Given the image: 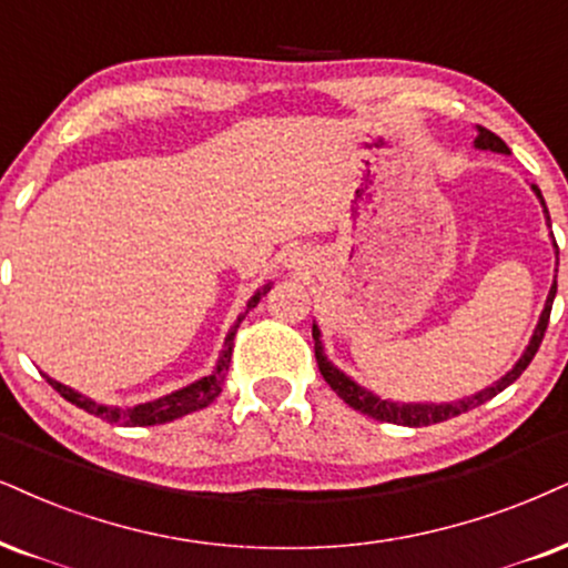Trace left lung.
<instances>
[{
  "label": "left lung",
  "mask_w": 568,
  "mask_h": 568,
  "mask_svg": "<svg viewBox=\"0 0 568 568\" xmlns=\"http://www.w3.org/2000/svg\"><path fill=\"white\" fill-rule=\"evenodd\" d=\"M474 146L477 150H493V152H508L506 142L498 134H493L489 129H481V125H477V139H474ZM531 189H535L537 200L542 202L545 207V200L540 194V189H537L535 184H531ZM545 221H548L550 226V215H548V207H545ZM552 236V234H550ZM552 247L558 250L556 240H552ZM556 290L558 284L552 282L550 292H548V300H545V307L540 313V321H537L535 326V334H531L529 345L527 349L521 353V358L516 361V366L508 371L506 376H503L500 382H495L493 387L481 389L477 392V395L471 397H464V400H455V403H392V400H382L379 395H374V392H368L366 387H361L358 382H353L349 376L345 374V371H339L337 366H334L332 361L326 358L324 353V345H321V328L313 324V339H316V361H318V371L321 376H324L328 387H332L337 395L345 400L349 408L366 413V416L376 418V422H387V424H400V426H432V424H439V422H447V418L453 416H460V413L477 408V405L493 400L498 392H503L508 387V384H514L519 376L527 371V366L531 363V358H535V353L540 349V342L545 337V328H548V321H550V307H552V300H556Z\"/></svg>",
  "instance_id": "8db88e82"
}]
</instances>
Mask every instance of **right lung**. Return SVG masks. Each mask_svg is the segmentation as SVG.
<instances>
[{
  "label": "right lung",
  "instance_id": "obj_1",
  "mask_svg": "<svg viewBox=\"0 0 568 568\" xmlns=\"http://www.w3.org/2000/svg\"><path fill=\"white\" fill-rule=\"evenodd\" d=\"M268 290H271V282L265 284V286H261V290H257L255 295L247 300V311H244L242 316L236 318V324L229 328L226 342H223V349H221V355H219V363H215L213 374L202 376V379L192 382V384H189V387H181L176 392H171V395L158 397V400L134 405V408H129V405H125V408H118V405H102V403L91 400V397L65 387V384L49 379V376L44 374L47 382L52 384V387L58 389L68 403H73L75 408L87 410V413H91V416L102 418V422H108V424H118V426H155V424H165V422H173V418L186 416V413H192V410L207 408V405L221 395V384H223V379H226L231 353H234L236 328H240L244 316H247L252 307L261 303V297Z\"/></svg>",
  "mask_w": 568,
  "mask_h": 568
}]
</instances>
